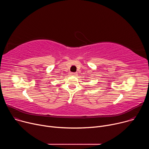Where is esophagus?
<instances>
[{
    "label": "esophagus",
    "instance_id": "obj_1",
    "mask_svg": "<svg viewBox=\"0 0 149 149\" xmlns=\"http://www.w3.org/2000/svg\"><path fill=\"white\" fill-rule=\"evenodd\" d=\"M71 75L74 76V77H76L77 75H78V74L76 72H72V73H71Z\"/></svg>",
    "mask_w": 149,
    "mask_h": 149
}]
</instances>
